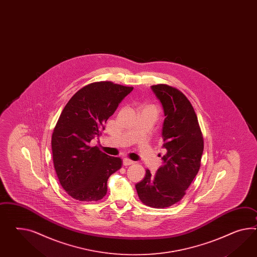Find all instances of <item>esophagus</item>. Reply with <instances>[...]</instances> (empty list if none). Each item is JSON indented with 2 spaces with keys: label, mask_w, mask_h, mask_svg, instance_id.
Returning <instances> with one entry per match:
<instances>
[{
  "label": "esophagus",
  "mask_w": 257,
  "mask_h": 257,
  "mask_svg": "<svg viewBox=\"0 0 257 257\" xmlns=\"http://www.w3.org/2000/svg\"><path fill=\"white\" fill-rule=\"evenodd\" d=\"M122 164H123V166H131V165L134 164V162L131 161V160L125 158V159L122 160Z\"/></svg>",
  "instance_id": "esophagus-1"
}]
</instances>
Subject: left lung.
Segmentation results:
<instances>
[{
    "label": "left lung",
    "mask_w": 257,
    "mask_h": 257,
    "mask_svg": "<svg viewBox=\"0 0 257 257\" xmlns=\"http://www.w3.org/2000/svg\"><path fill=\"white\" fill-rule=\"evenodd\" d=\"M165 115L162 129L164 165L136 184L139 199L152 208L170 207L181 200L198 173L204 141L193 105L181 90L166 84L152 86Z\"/></svg>",
    "instance_id": "8db88e82"
}]
</instances>
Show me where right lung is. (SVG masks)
<instances>
[{
	"label": "right lung",
	"mask_w": 257,
	"mask_h": 257,
	"mask_svg": "<svg viewBox=\"0 0 257 257\" xmlns=\"http://www.w3.org/2000/svg\"><path fill=\"white\" fill-rule=\"evenodd\" d=\"M133 89L111 81L90 83L64 106L52 134L51 149L59 181L76 200H101L107 192L108 178L121 167L120 158L90 143Z\"/></svg>",
	"instance_id": "1"
}]
</instances>
